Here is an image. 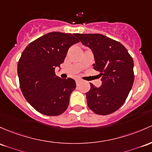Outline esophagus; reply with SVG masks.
<instances>
[{
    "label": "esophagus",
    "instance_id": "1",
    "mask_svg": "<svg viewBox=\"0 0 152 152\" xmlns=\"http://www.w3.org/2000/svg\"><path fill=\"white\" fill-rule=\"evenodd\" d=\"M81 82V80H80V79H76V85H77V86H79V84Z\"/></svg>",
    "mask_w": 152,
    "mask_h": 152
}]
</instances>
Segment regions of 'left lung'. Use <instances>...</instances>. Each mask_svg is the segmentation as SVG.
<instances>
[{
  "mask_svg": "<svg viewBox=\"0 0 152 152\" xmlns=\"http://www.w3.org/2000/svg\"><path fill=\"white\" fill-rule=\"evenodd\" d=\"M83 45L91 49L99 72L102 85L90 83L86 93L88 107L102 115L118 110L126 101L134 81L133 61L126 48L119 42L101 34H74Z\"/></svg>",
  "mask_w": 152,
  "mask_h": 152,
  "instance_id": "obj_1",
  "label": "left lung"
}]
</instances>
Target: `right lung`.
Instances as JSON below:
<instances>
[{"label":"right lung","mask_w":152,"mask_h":152,"mask_svg":"<svg viewBox=\"0 0 152 152\" xmlns=\"http://www.w3.org/2000/svg\"><path fill=\"white\" fill-rule=\"evenodd\" d=\"M79 40L70 33H48L28 45L17 66L21 92L37 111L48 116L59 115L69 104L76 82L61 79L55 69L64 62L68 49Z\"/></svg>","instance_id":"1"}]
</instances>
